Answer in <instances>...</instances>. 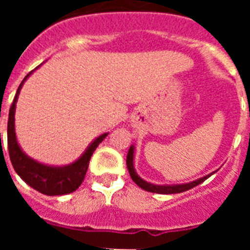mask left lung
Wrapping results in <instances>:
<instances>
[{
    "label": "left lung",
    "mask_w": 250,
    "mask_h": 250,
    "mask_svg": "<svg viewBox=\"0 0 250 250\" xmlns=\"http://www.w3.org/2000/svg\"><path fill=\"white\" fill-rule=\"evenodd\" d=\"M134 156H135V146L131 145L129 149V152H127L126 156V165H127V170H129L130 176L134 180L138 187H140L141 189H144V190L150 191V193H156V194H176V193H183V191H187L191 188L196 187V185L202 184L203 182H205L208 178H210L213 174H215L218 170L213 171V173L208 174V175L203 176V178L196 179V180H193V182L189 183H184V184H171V185H159V184H152V183L146 182L143 178L138 175L136 173L135 167H134Z\"/></svg>",
    "instance_id": "obj_1"
}]
</instances>
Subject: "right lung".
Returning a JSON list of instances; mask_svg holds the SVG:
<instances>
[{
	"instance_id": "obj_1",
	"label": "right lung",
	"mask_w": 250,
	"mask_h": 250,
	"mask_svg": "<svg viewBox=\"0 0 250 250\" xmlns=\"http://www.w3.org/2000/svg\"><path fill=\"white\" fill-rule=\"evenodd\" d=\"M34 71H31L30 74L26 75L25 79L20 83L16 96L13 99L10 112H8L7 145L10 160L12 163L13 169L19 174L20 178L26 184L30 185L31 188H34L35 190L50 196L70 194L76 190L77 188L83 184V178H85L86 171H87V167H89V161L91 159L92 152L96 150L99 144L107 136L109 132L101 134L100 136L94 139L90 143L89 146L86 147L85 151L81 154L80 158L76 159L71 164L62 165V167L48 165L40 163V161L35 160L34 158L28 156L22 150L19 141H17L16 130H15V112H16V103L22 86H23L25 81L27 80L30 75Z\"/></svg>"
}]
</instances>
